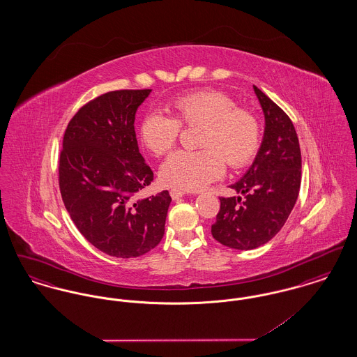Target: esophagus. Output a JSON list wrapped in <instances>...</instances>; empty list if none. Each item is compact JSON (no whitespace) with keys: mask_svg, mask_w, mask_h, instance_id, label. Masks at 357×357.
<instances>
[{"mask_svg":"<svg viewBox=\"0 0 357 357\" xmlns=\"http://www.w3.org/2000/svg\"><path fill=\"white\" fill-rule=\"evenodd\" d=\"M170 195L174 201H176V199H179V198H182L185 195V191L183 190H178V188H171Z\"/></svg>","mask_w":357,"mask_h":357,"instance_id":"esophagus-1","label":"esophagus"}]
</instances>
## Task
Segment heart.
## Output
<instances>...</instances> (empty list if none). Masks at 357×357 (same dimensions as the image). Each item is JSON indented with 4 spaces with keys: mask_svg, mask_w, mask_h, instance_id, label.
Here are the masks:
<instances>
[{
    "mask_svg": "<svg viewBox=\"0 0 357 357\" xmlns=\"http://www.w3.org/2000/svg\"><path fill=\"white\" fill-rule=\"evenodd\" d=\"M172 116L147 114L139 127L142 144L163 156L175 147L182 126H201L198 151H176L163 163L160 178L167 186L198 191L221 178L225 163L238 170L248 166L261 146V126L255 114L237 107L234 99L218 89H198L169 102Z\"/></svg>",
    "mask_w": 357,
    "mask_h": 357,
    "instance_id": "b5f03b06",
    "label": "heart"
}]
</instances>
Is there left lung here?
<instances>
[{"label":"left lung","instance_id":"8db88e82","mask_svg":"<svg viewBox=\"0 0 357 357\" xmlns=\"http://www.w3.org/2000/svg\"><path fill=\"white\" fill-rule=\"evenodd\" d=\"M265 115V134L249 171L231 185L241 197H221L211 234L222 245L252 250L285 225L301 186V151L288 115L255 85Z\"/></svg>","mask_w":357,"mask_h":357}]
</instances>
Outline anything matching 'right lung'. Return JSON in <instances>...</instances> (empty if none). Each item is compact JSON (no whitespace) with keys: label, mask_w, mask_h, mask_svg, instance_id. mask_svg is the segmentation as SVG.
<instances>
[{"label":"right lung","mask_w":357,"mask_h":357,"mask_svg":"<svg viewBox=\"0 0 357 357\" xmlns=\"http://www.w3.org/2000/svg\"><path fill=\"white\" fill-rule=\"evenodd\" d=\"M151 89H119L84 104L69 120L59 158V186L79 231L118 258L146 255L163 238L171 197L139 199L153 172L139 153L137 107Z\"/></svg>","instance_id":"1"}]
</instances>
